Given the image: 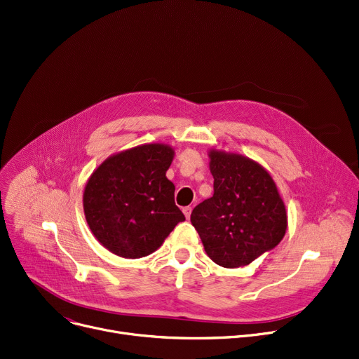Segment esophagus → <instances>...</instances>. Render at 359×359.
<instances>
[{
    "instance_id": "1",
    "label": "esophagus",
    "mask_w": 359,
    "mask_h": 359,
    "mask_svg": "<svg viewBox=\"0 0 359 359\" xmlns=\"http://www.w3.org/2000/svg\"><path fill=\"white\" fill-rule=\"evenodd\" d=\"M183 213H184V217L189 219L190 218V213H192V208H190V206L183 208Z\"/></svg>"
}]
</instances>
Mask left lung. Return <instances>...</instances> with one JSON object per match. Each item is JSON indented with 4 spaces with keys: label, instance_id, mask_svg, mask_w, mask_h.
I'll list each match as a JSON object with an SVG mask.
<instances>
[{
    "label": "left lung",
    "instance_id": "8db88e82",
    "mask_svg": "<svg viewBox=\"0 0 359 359\" xmlns=\"http://www.w3.org/2000/svg\"><path fill=\"white\" fill-rule=\"evenodd\" d=\"M213 196L190 215L209 258L221 267L248 266L280 244L284 203L269 172L236 154L210 151Z\"/></svg>",
    "mask_w": 359,
    "mask_h": 359
}]
</instances>
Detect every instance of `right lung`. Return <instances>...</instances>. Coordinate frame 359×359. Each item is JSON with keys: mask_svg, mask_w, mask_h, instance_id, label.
Segmentation results:
<instances>
[{"mask_svg": "<svg viewBox=\"0 0 359 359\" xmlns=\"http://www.w3.org/2000/svg\"><path fill=\"white\" fill-rule=\"evenodd\" d=\"M175 151L146 144L118 153L93 172L83 194L86 222L111 252L141 258L154 252L184 215L165 177Z\"/></svg>", "mask_w": 359, "mask_h": 359, "instance_id": "right-lung-1", "label": "right lung"}]
</instances>
